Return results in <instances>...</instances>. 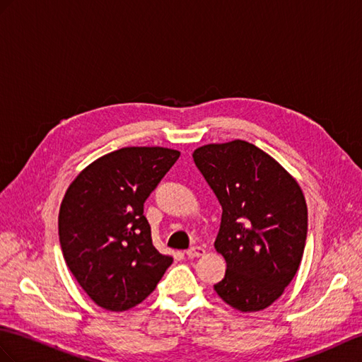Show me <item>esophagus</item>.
Segmentation results:
<instances>
[{"mask_svg": "<svg viewBox=\"0 0 362 362\" xmlns=\"http://www.w3.org/2000/svg\"><path fill=\"white\" fill-rule=\"evenodd\" d=\"M206 253V250L202 249V247H199V245H193V247H190L187 252H186V255H187V258H198V257H202V255Z\"/></svg>", "mask_w": 362, "mask_h": 362, "instance_id": "obj_1", "label": "esophagus"}]
</instances>
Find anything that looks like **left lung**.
I'll use <instances>...</instances> for the list:
<instances>
[{"label":"left lung","instance_id":"1","mask_svg":"<svg viewBox=\"0 0 362 362\" xmlns=\"http://www.w3.org/2000/svg\"><path fill=\"white\" fill-rule=\"evenodd\" d=\"M223 207L215 249L227 270L218 296L240 312H258L283 295L303 259L307 204L283 165L247 141L193 152Z\"/></svg>","mask_w":362,"mask_h":362}]
</instances>
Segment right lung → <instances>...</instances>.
<instances>
[{"label": "right lung", "mask_w": 362, "mask_h": 362, "mask_svg": "<svg viewBox=\"0 0 362 362\" xmlns=\"http://www.w3.org/2000/svg\"><path fill=\"white\" fill-rule=\"evenodd\" d=\"M180 158L165 147H124L104 155L70 184L58 233L67 267L95 304L112 312L138 305L173 258L158 252L144 202Z\"/></svg>", "instance_id": "right-lung-1"}]
</instances>
